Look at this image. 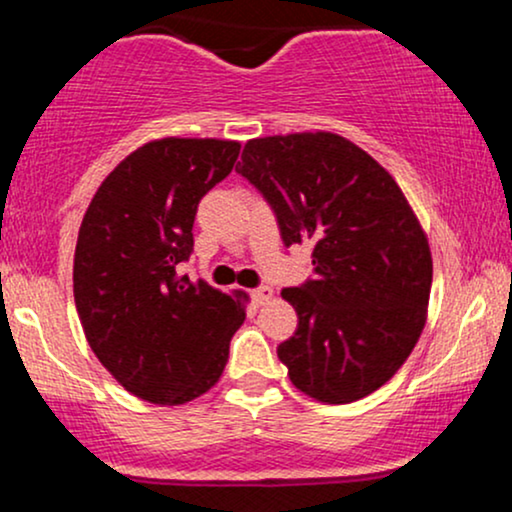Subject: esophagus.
<instances>
[{
	"instance_id": "obj_1",
	"label": "esophagus",
	"mask_w": 512,
	"mask_h": 512,
	"mask_svg": "<svg viewBox=\"0 0 512 512\" xmlns=\"http://www.w3.org/2000/svg\"><path fill=\"white\" fill-rule=\"evenodd\" d=\"M274 298V291L269 289V286H260V289L252 291V303L255 305H264L267 301H272Z\"/></svg>"
}]
</instances>
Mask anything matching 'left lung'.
<instances>
[{
	"label": "left lung",
	"mask_w": 512,
	"mask_h": 512,
	"mask_svg": "<svg viewBox=\"0 0 512 512\" xmlns=\"http://www.w3.org/2000/svg\"><path fill=\"white\" fill-rule=\"evenodd\" d=\"M236 170L272 204L284 245H313L315 279L281 298L298 330L276 354L303 395L349 404L402 368L428 315L426 231L387 170L332 132L250 139Z\"/></svg>",
	"instance_id": "obj_1"
}]
</instances>
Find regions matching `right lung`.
I'll return each instance as SVG.
<instances>
[{
  "instance_id": "obj_1",
  "label": "right lung",
  "mask_w": 512,
  "mask_h": 512,
  "mask_svg": "<svg viewBox=\"0 0 512 512\" xmlns=\"http://www.w3.org/2000/svg\"><path fill=\"white\" fill-rule=\"evenodd\" d=\"M231 139L139 146L88 204L74 252V303L110 375L151 404H185L219 383L248 293L178 276L197 204L233 170Z\"/></svg>"
}]
</instances>
